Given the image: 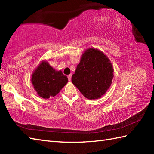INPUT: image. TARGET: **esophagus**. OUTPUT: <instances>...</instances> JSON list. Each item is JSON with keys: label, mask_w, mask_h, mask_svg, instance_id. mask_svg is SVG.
<instances>
[{"label": "esophagus", "mask_w": 154, "mask_h": 154, "mask_svg": "<svg viewBox=\"0 0 154 154\" xmlns=\"http://www.w3.org/2000/svg\"><path fill=\"white\" fill-rule=\"evenodd\" d=\"M68 79H69V81H71V75H68Z\"/></svg>", "instance_id": "34e87169"}]
</instances>
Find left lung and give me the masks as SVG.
<instances>
[{
  "label": "left lung",
  "instance_id": "obj_1",
  "mask_svg": "<svg viewBox=\"0 0 154 154\" xmlns=\"http://www.w3.org/2000/svg\"><path fill=\"white\" fill-rule=\"evenodd\" d=\"M112 65L107 55L97 48H88L81 55L71 81L89 100L100 99L109 89L114 77Z\"/></svg>",
  "mask_w": 154,
  "mask_h": 154
}]
</instances>
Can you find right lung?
Wrapping results in <instances>:
<instances>
[{"instance_id":"obj_1","label":"right lung","mask_w":154,"mask_h":154,"mask_svg":"<svg viewBox=\"0 0 154 154\" xmlns=\"http://www.w3.org/2000/svg\"><path fill=\"white\" fill-rule=\"evenodd\" d=\"M31 82L37 94L43 99L55 97L68 82V78L48 62L42 60L32 74Z\"/></svg>"}]
</instances>
